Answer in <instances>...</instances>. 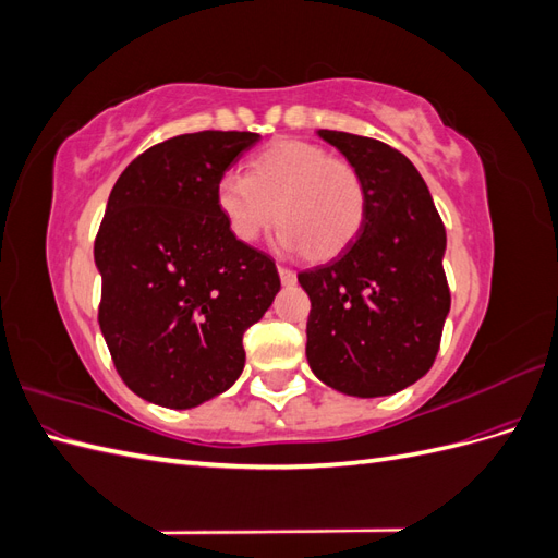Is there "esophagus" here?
Masks as SVG:
<instances>
[{
    "label": "esophagus",
    "mask_w": 558,
    "mask_h": 558,
    "mask_svg": "<svg viewBox=\"0 0 558 558\" xmlns=\"http://www.w3.org/2000/svg\"><path fill=\"white\" fill-rule=\"evenodd\" d=\"M279 277H281V283H283V286H293V283L298 281L293 269H291V267H283V265H279Z\"/></svg>",
    "instance_id": "obj_1"
}]
</instances>
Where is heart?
I'll return each mask as SVG.
<instances>
[{
  "mask_svg": "<svg viewBox=\"0 0 558 558\" xmlns=\"http://www.w3.org/2000/svg\"><path fill=\"white\" fill-rule=\"evenodd\" d=\"M216 205L234 240L256 242L272 226L279 246L320 260L356 240L367 214L363 174L316 144L283 140L248 162V172L218 179Z\"/></svg>",
  "mask_w": 558,
  "mask_h": 558,
  "instance_id": "obj_1",
  "label": "heart"
}]
</instances>
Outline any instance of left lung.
I'll list each match as a JSON object with an SVG mask.
<instances>
[{
    "mask_svg": "<svg viewBox=\"0 0 558 558\" xmlns=\"http://www.w3.org/2000/svg\"><path fill=\"white\" fill-rule=\"evenodd\" d=\"M363 174L367 214L356 240L298 275L312 300L307 361L337 391L377 398L424 377L440 349L451 295L447 232L426 181L400 150L318 130Z\"/></svg>",
    "mask_w": 558,
    "mask_h": 558,
    "instance_id": "8db88e82",
    "label": "left lung"
}]
</instances>
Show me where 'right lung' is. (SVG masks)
I'll list each match as a JSON object with an SVG mask.
<instances>
[{"label":"right lung","instance_id":"obj_1","mask_svg":"<svg viewBox=\"0 0 558 558\" xmlns=\"http://www.w3.org/2000/svg\"><path fill=\"white\" fill-rule=\"evenodd\" d=\"M258 132L205 130L150 146L118 177L95 238L97 320L118 375L172 410L228 391L244 332L281 289L275 260L228 230L216 185Z\"/></svg>","mask_w":558,"mask_h":558}]
</instances>
